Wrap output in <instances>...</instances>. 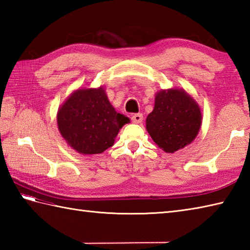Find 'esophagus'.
Here are the masks:
<instances>
[{
	"mask_svg": "<svg viewBox=\"0 0 250 250\" xmlns=\"http://www.w3.org/2000/svg\"><path fill=\"white\" fill-rule=\"evenodd\" d=\"M131 120L133 124H141V122L143 121V115L141 113L133 114L131 117Z\"/></svg>",
	"mask_w": 250,
	"mask_h": 250,
	"instance_id": "34e87169",
	"label": "esophagus"
}]
</instances>
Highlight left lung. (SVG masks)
<instances>
[{
  "mask_svg": "<svg viewBox=\"0 0 250 250\" xmlns=\"http://www.w3.org/2000/svg\"><path fill=\"white\" fill-rule=\"evenodd\" d=\"M201 124L198 103L184 89H167L156 94L155 107L146 119V129L162 150L175 152L195 139Z\"/></svg>",
  "mask_w": 250,
  "mask_h": 250,
  "instance_id": "1",
  "label": "left lung"
}]
</instances>
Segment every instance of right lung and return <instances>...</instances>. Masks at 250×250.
I'll use <instances>...</instances> for the list:
<instances>
[{
    "mask_svg": "<svg viewBox=\"0 0 250 250\" xmlns=\"http://www.w3.org/2000/svg\"><path fill=\"white\" fill-rule=\"evenodd\" d=\"M57 122L73 149L82 155H97L114 145L119 130L130 119L117 113L100 87L74 91L58 110Z\"/></svg>",
    "mask_w": 250,
    "mask_h": 250,
    "instance_id": "right-lung-1",
    "label": "right lung"
}]
</instances>
